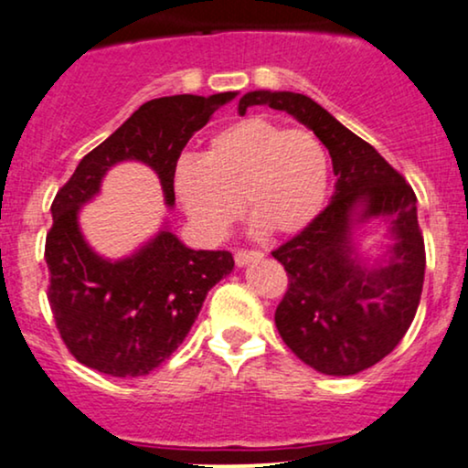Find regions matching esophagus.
Wrapping results in <instances>:
<instances>
[{"label":"esophagus","mask_w":468,"mask_h":468,"mask_svg":"<svg viewBox=\"0 0 468 468\" xmlns=\"http://www.w3.org/2000/svg\"><path fill=\"white\" fill-rule=\"evenodd\" d=\"M264 258L262 251H236V266H247L251 262H260Z\"/></svg>","instance_id":"34e87169"}]
</instances>
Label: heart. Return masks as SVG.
Returning a JSON list of instances; mask_svg holds the SVG:
<instances>
[{"label": "heart", "instance_id": "b5f03b06", "mask_svg": "<svg viewBox=\"0 0 468 468\" xmlns=\"http://www.w3.org/2000/svg\"><path fill=\"white\" fill-rule=\"evenodd\" d=\"M329 178V153L315 133L251 115L217 131L202 159L182 156L172 182L193 228L219 240L240 202L269 236L299 234L323 210Z\"/></svg>", "mask_w": 468, "mask_h": 468}]
</instances>
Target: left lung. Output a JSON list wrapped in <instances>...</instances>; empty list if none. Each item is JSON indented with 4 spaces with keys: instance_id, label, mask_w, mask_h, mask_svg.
I'll return each mask as SVG.
<instances>
[{
    "instance_id": "8db88e82",
    "label": "left lung",
    "mask_w": 468,
    "mask_h": 468,
    "mask_svg": "<svg viewBox=\"0 0 468 468\" xmlns=\"http://www.w3.org/2000/svg\"><path fill=\"white\" fill-rule=\"evenodd\" d=\"M253 105L286 112L314 131L337 176L331 204L272 251L290 279L275 312L277 331L315 372L359 374L396 348L420 307L426 249L417 197L374 145L309 96L256 90L239 101V113ZM372 218L388 221L392 245L367 265L354 234Z\"/></svg>"
}]
</instances>
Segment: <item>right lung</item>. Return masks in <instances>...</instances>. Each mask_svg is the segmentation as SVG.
<instances>
[{"instance_id":"obj_1","label":"right lung","mask_w":468,"mask_h":468,"mask_svg":"<svg viewBox=\"0 0 468 468\" xmlns=\"http://www.w3.org/2000/svg\"><path fill=\"white\" fill-rule=\"evenodd\" d=\"M236 94H176L144 102L83 156L58 191L45 245L47 296L66 348L83 366L118 378L150 374L185 342L208 290L232 272V253L196 251L167 223L131 256L102 258L83 239L79 212L99 196L109 169L124 161L153 169L174 208L172 176L182 148Z\"/></svg>"}]
</instances>
